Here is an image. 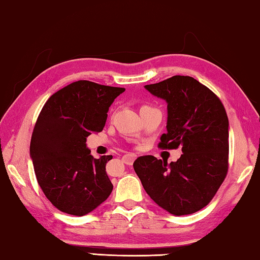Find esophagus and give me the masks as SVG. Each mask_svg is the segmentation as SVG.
<instances>
[{
    "label": "esophagus",
    "mask_w": 260,
    "mask_h": 260,
    "mask_svg": "<svg viewBox=\"0 0 260 260\" xmlns=\"http://www.w3.org/2000/svg\"><path fill=\"white\" fill-rule=\"evenodd\" d=\"M136 158H137V155H136V154L127 153V154H125V155H123L122 160H123V162L125 163V165L131 166L134 163V161L136 160Z\"/></svg>",
    "instance_id": "1"
}]
</instances>
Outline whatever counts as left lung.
<instances>
[{
	"mask_svg": "<svg viewBox=\"0 0 260 260\" xmlns=\"http://www.w3.org/2000/svg\"><path fill=\"white\" fill-rule=\"evenodd\" d=\"M168 104L167 134L158 147L183 154L168 165L152 155L134 163L144 189L157 206L175 216L208 206L229 170V117L220 99L198 80L175 75L145 85Z\"/></svg>",
	"mask_w": 260,
	"mask_h": 260,
	"instance_id": "left-lung-1",
	"label": "left lung"
}]
</instances>
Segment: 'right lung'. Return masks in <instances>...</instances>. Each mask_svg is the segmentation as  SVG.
I'll list each match as a JSON object with an SVG mask.
<instances>
[{
    "label": "right lung",
    "mask_w": 260,
    "mask_h": 260,
    "mask_svg": "<svg viewBox=\"0 0 260 260\" xmlns=\"http://www.w3.org/2000/svg\"><path fill=\"white\" fill-rule=\"evenodd\" d=\"M124 90L81 80L44 104L29 153L40 187L58 210L84 216L112 193L106 163L113 156L93 158L85 142L91 134L103 131L109 106Z\"/></svg>",
    "instance_id": "add662e5"
}]
</instances>
